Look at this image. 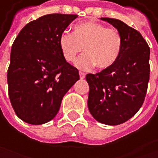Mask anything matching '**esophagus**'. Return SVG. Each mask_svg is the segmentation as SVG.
<instances>
[{"mask_svg":"<svg viewBox=\"0 0 158 158\" xmlns=\"http://www.w3.org/2000/svg\"><path fill=\"white\" fill-rule=\"evenodd\" d=\"M80 77H81V78H84L85 77V74L83 72L80 71Z\"/></svg>","mask_w":158,"mask_h":158,"instance_id":"esophagus-1","label":"esophagus"}]
</instances>
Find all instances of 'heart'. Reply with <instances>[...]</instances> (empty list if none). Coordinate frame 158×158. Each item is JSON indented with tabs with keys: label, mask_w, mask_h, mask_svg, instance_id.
<instances>
[{
	"label": "heart",
	"mask_w": 158,
	"mask_h": 158,
	"mask_svg": "<svg viewBox=\"0 0 158 158\" xmlns=\"http://www.w3.org/2000/svg\"><path fill=\"white\" fill-rule=\"evenodd\" d=\"M59 44L63 58L70 62L83 49L86 51L76 62L78 68L88 70L96 65L98 69H106L120 55L122 37L116 28H108L97 22H85L77 24L74 32H62Z\"/></svg>",
	"instance_id": "obj_1"
}]
</instances>
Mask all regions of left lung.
Returning a JSON list of instances; mask_svg holds the SVG:
<instances>
[{"mask_svg":"<svg viewBox=\"0 0 158 158\" xmlns=\"http://www.w3.org/2000/svg\"><path fill=\"white\" fill-rule=\"evenodd\" d=\"M116 27L122 37V48L111 67L87 74L88 109L96 120L118 125L129 120L142 106L150 78V47L137 30L125 23L101 18Z\"/></svg>","mask_w":158,"mask_h":158,"instance_id":"obj_1","label":"left lung"}]
</instances>
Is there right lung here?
Segmentation results:
<instances>
[{
  "label": "right lung",
  "mask_w": 158,
  "mask_h": 158,
  "mask_svg": "<svg viewBox=\"0 0 158 158\" xmlns=\"http://www.w3.org/2000/svg\"><path fill=\"white\" fill-rule=\"evenodd\" d=\"M77 15L48 14L28 23L15 39L7 70L8 95L22 120L40 125L58 114L62 98L80 80L59 40Z\"/></svg>",
  "instance_id": "obj_1"
}]
</instances>
